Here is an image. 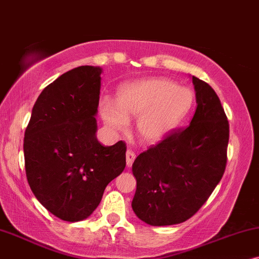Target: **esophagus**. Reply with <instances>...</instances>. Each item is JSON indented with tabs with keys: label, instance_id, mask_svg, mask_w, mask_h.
I'll return each instance as SVG.
<instances>
[{
	"label": "esophagus",
	"instance_id": "34e87169",
	"mask_svg": "<svg viewBox=\"0 0 259 259\" xmlns=\"http://www.w3.org/2000/svg\"><path fill=\"white\" fill-rule=\"evenodd\" d=\"M135 157H136V154L134 153L133 150H126V164H127V167H130V165L133 164V162H134V160H135Z\"/></svg>",
	"mask_w": 259,
	"mask_h": 259
}]
</instances>
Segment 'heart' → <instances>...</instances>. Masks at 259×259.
<instances>
[{
  "label": "heart",
  "instance_id": "b5f03b06",
  "mask_svg": "<svg viewBox=\"0 0 259 259\" xmlns=\"http://www.w3.org/2000/svg\"><path fill=\"white\" fill-rule=\"evenodd\" d=\"M193 101L192 90L164 78H147L123 85L117 94V106L104 102L101 112L105 123L116 130L125 129L127 119L139 118L141 139L157 142L187 116Z\"/></svg>",
  "mask_w": 259,
  "mask_h": 259
}]
</instances>
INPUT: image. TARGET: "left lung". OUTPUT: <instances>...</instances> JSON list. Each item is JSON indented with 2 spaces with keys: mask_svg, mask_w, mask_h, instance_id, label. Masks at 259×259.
Instances as JSON below:
<instances>
[{
  "mask_svg": "<svg viewBox=\"0 0 259 259\" xmlns=\"http://www.w3.org/2000/svg\"><path fill=\"white\" fill-rule=\"evenodd\" d=\"M196 110L191 124L175 127L136 157L133 209L153 226L184 223L207 201L227 163L230 125L220 99L207 82L192 78Z\"/></svg>",
  "mask_w": 259,
  "mask_h": 259,
  "instance_id": "left-lung-1",
  "label": "left lung"
}]
</instances>
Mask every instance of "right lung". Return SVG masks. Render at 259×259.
<instances>
[{"instance_id": "1", "label": "right lung", "mask_w": 259, "mask_h": 259, "mask_svg": "<svg viewBox=\"0 0 259 259\" xmlns=\"http://www.w3.org/2000/svg\"><path fill=\"white\" fill-rule=\"evenodd\" d=\"M102 68L79 66L46 86L33 106L23 153L29 187L65 222L92 214L106 186L125 168L126 144L96 137Z\"/></svg>"}]
</instances>
